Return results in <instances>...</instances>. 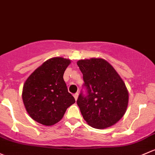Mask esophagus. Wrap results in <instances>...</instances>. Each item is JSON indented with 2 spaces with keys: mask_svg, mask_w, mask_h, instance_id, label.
I'll return each mask as SVG.
<instances>
[{
  "mask_svg": "<svg viewBox=\"0 0 155 155\" xmlns=\"http://www.w3.org/2000/svg\"><path fill=\"white\" fill-rule=\"evenodd\" d=\"M78 96H79V94H78V93H76V94L73 95V97H74V98H75V99H76V100H77Z\"/></svg>",
  "mask_w": 155,
  "mask_h": 155,
  "instance_id": "34e87169",
  "label": "esophagus"
}]
</instances>
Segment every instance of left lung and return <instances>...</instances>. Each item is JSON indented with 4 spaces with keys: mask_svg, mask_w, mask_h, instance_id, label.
Masks as SVG:
<instances>
[{
    "mask_svg": "<svg viewBox=\"0 0 155 155\" xmlns=\"http://www.w3.org/2000/svg\"><path fill=\"white\" fill-rule=\"evenodd\" d=\"M77 65L87 91V95L82 91L76 101L84 120L98 129L116 124L128 103V92L123 79L103 58L79 60Z\"/></svg>",
    "mask_w": 155,
    "mask_h": 155,
    "instance_id": "8db88e82",
    "label": "left lung"
}]
</instances>
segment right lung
Wrapping results in <instances>:
<instances>
[{"mask_svg": "<svg viewBox=\"0 0 155 155\" xmlns=\"http://www.w3.org/2000/svg\"><path fill=\"white\" fill-rule=\"evenodd\" d=\"M71 60L62 57L48 59L27 78L22 99L30 117L50 126L62 119L68 107L75 103L68 92L63 75Z\"/></svg>", "mask_w": 155, "mask_h": 155, "instance_id": "add662e5", "label": "right lung"}]
</instances>
